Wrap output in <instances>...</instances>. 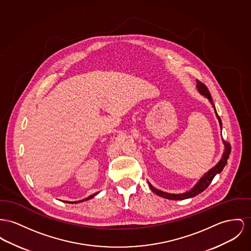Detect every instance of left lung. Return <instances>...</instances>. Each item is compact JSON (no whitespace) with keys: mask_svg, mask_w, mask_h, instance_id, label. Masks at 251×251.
Wrapping results in <instances>:
<instances>
[{"mask_svg":"<svg viewBox=\"0 0 251 251\" xmlns=\"http://www.w3.org/2000/svg\"><path fill=\"white\" fill-rule=\"evenodd\" d=\"M197 88H198V90H199V92H200L201 94H202L203 96H205V97L209 100V101L212 103L213 108H214L215 113H216V116H217L219 123H220V126H221V128H222V121H221L220 116L218 115L217 111H216V109H215V105H214V103H213V100H212V98H211V94H210L208 88L206 87L205 84H202L199 80H197ZM223 142H224V144H225V146H226V151H225V153H224V155H223L222 160H221V161L218 163L217 165L213 167L212 169H210V170L201 179L200 181H199V183L196 184L190 191L185 192L184 194H170V193H167V192L161 191V190H159V189H156L155 187H153V186L151 185V183H149L150 186H151V190H152L155 194H157L158 196H161V197L166 198V199H168V200H184V199L192 198V197H195V196L199 195L204 189H206V188L208 187V185L211 184V182H212L213 178L216 176V174L222 172V170L224 169V167H226V165L227 164V159H228V157H229L231 149H230L228 143L226 142V141H224V139H223Z\"/></svg>","mask_w":251,"mask_h":251,"instance_id":"8db88e82","label":"left lung"}]
</instances>
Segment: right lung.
I'll use <instances>...</instances> for the list:
<instances>
[{
	"label": "right lung",
	"mask_w": 251,
	"mask_h": 251,
	"mask_svg": "<svg viewBox=\"0 0 251 251\" xmlns=\"http://www.w3.org/2000/svg\"><path fill=\"white\" fill-rule=\"evenodd\" d=\"M96 194H97V193H96ZM96 194H93V195H91V196H89V197H87V198H85V199H84V200L79 201H73V202H80V201H84L89 200V199H91V198H93V197H94V196H95V195H96ZM67 202H70V201H67ZM71 203H72V202H71Z\"/></svg>",
	"instance_id": "1"
}]
</instances>
